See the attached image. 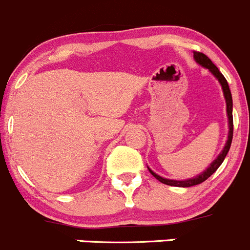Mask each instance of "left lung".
<instances>
[{
    "label": "left lung",
    "mask_w": 250,
    "mask_h": 250,
    "mask_svg": "<svg viewBox=\"0 0 250 250\" xmlns=\"http://www.w3.org/2000/svg\"><path fill=\"white\" fill-rule=\"evenodd\" d=\"M193 59H195V62H197L198 65L203 66L204 69L209 70V72H210V74L219 81V83H220L221 89H223V93H224V98H225V102H226V113H228V122H229V134H228V140H226V143H225V146H224V148L221 150V152L218 155V157H216L215 160H214L213 162L208 166V168H207L206 170H203L202 173H200L198 175L193 176V178L185 179V180H173V179H167V178H163V176L158 175V174H156L153 170H151L150 168L147 167L148 170H150V173L152 174V175L155 176L158 181H161L162 184H166V185L178 186V188H190V186L198 185V184L206 181L207 179L211 175V174L215 173L216 169L220 167L221 163H223L224 160H225L226 155H228L229 150H230V146H231V143H232V137H233L232 95H231L230 87H229L228 81H226V78L224 77V75L219 71L218 67L213 64V62H211V60L209 59L207 55H204L203 53L195 52L193 53Z\"/></svg>",
    "instance_id": "8db88e82"
}]
</instances>
